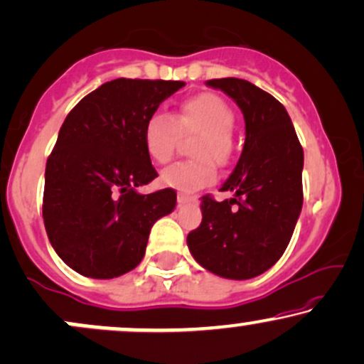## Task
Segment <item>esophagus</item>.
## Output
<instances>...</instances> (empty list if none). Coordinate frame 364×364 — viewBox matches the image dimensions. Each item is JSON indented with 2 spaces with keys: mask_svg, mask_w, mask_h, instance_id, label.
Listing matches in <instances>:
<instances>
[{
  "mask_svg": "<svg viewBox=\"0 0 364 364\" xmlns=\"http://www.w3.org/2000/svg\"><path fill=\"white\" fill-rule=\"evenodd\" d=\"M189 200H191L189 194H183V192H178V194H177V203L178 204H186V203H189Z\"/></svg>",
  "mask_w": 364,
  "mask_h": 364,
  "instance_id": "esophagus-1",
  "label": "esophagus"
}]
</instances>
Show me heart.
Instances as JSON below:
<instances>
[{
	"label": "heart",
	"mask_w": 364,
	"mask_h": 364,
	"mask_svg": "<svg viewBox=\"0 0 364 364\" xmlns=\"http://www.w3.org/2000/svg\"><path fill=\"white\" fill-rule=\"evenodd\" d=\"M235 114L221 97L199 93L178 105L173 117L155 114L148 119L143 143L148 156L156 164L172 160L178 134H198L192 144L194 160L177 161L166 166L160 181L178 191H198L216 181V164L223 165L232 155V132Z\"/></svg>",
	"instance_id": "1"
}]
</instances>
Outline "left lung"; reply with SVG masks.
Returning a JSON list of instances; mask_svg holds the SVG:
<instances>
[{
	"label": "left lung",
	"mask_w": 364,
	"mask_h": 364,
	"mask_svg": "<svg viewBox=\"0 0 364 364\" xmlns=\"http://www.w3.org/2000/svg\"><path fill=\"white\" fill-rule=\"evenodd\" d=\"M208 87L225 92L245 119V144L218 203L203 196L199 228L187 235L198 262L226 279H250L284 254L303 206V148L281 102L250 81L220 78Z\"/></svg>",
	"instance_id": "1"
}]
</instances>
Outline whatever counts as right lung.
<instances>
[{
    "instance_id": "obj_1",
    "label": "right lung",
    "mask_w": 364,
    "mask_h": 364,
    "mask_svg": "<svg viewBox=\"0 0 364 364\" xmlns=\"http://www.w3.org/2000/svg\"><path fill=\"white\" fill-rule=\"evenodd\" d=\"M183 85L107 81L64 119L47 158L42 216L55 254L81 276L112 279L132 271L151 226L173 211V189H136L158 177L144 149V126Z\"/></svg>"
}]
</instances>
